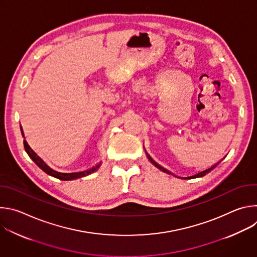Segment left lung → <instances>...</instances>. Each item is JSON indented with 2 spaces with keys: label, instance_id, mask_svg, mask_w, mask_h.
I'll use <instances>...</instances> for the list:
<instances>
[{
  "label": "left lung",
  "instance_id": "1",
  "mask_svg": "<svg viewBox=\"0 0 257 257\" xmlns=\"http://www.w3.org/2000/svg\"><path fill=\"white\" fill-rule=\"evenodd\" d=\"M148 158H149V160H150V161H151V162H152V163H153V164H154V165H155L157 168H159V169H160V170H162L163 172H166V173H169V174H170V172H169L167 169H165V168H163L162 166H160L159 164H157V163H156V162H155V161H154V160L151 158V156H150V155H148ZM214 166H215V165H214ZM214 166H212L211 168H208V169H206V170L200 171V172H198L197 174H195V175H192V176H190V177H188V178H196V177H202V176H204L206 173H208V172H209V171H210V170H211V169H212Z\"/></svg>",
  "mask_w": 257,
  "mask_h": 257
}]
</instances>
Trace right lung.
Here are the masks:
<instances>
[{
    "instance_id": "add662e5",
    "label": "right lung",
    "mask_w": 257,
    "mask_h": 257,
    "mask_svg": "<svg viewBox=\"0 0 257 257\" xmlns=\"http://www.w3.org/2000/svg\"><path fill=\"white\" fill-rule=\"evenodd\" d=\"M21 131H22V128H21ZM22 135H23V132H22ZM24 149H25V152L27 153V155L29 156V158L38 165L43 171H45L47 174L51 175V176H54L56 178H59L61 180H72V179H77V178H81V177H84L94 171H96L99 166H100V163L89 168V169H86V170H83V171H78V172H58L54 169H52L51 167H49L38 155H36L32 150L30 146L27 144L26 140H24Z\"/></svg>"
}]
</instances>
